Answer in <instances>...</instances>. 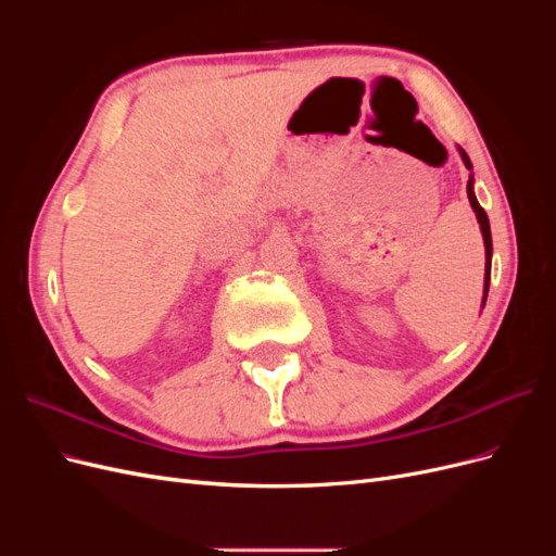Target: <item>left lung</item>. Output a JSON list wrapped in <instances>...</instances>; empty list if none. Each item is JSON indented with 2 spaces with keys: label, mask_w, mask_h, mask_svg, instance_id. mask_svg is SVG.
<instances>
[{
  "label": "left lung",
  "mask_w": 556,
  "mask_h": 556,
  "mask_svg": "<svg viewBox=\"0 0 556 556\" xmlns=\"http://www.w3.org/2000/svg\"><path fill=\"white\" fill-rule=\"evenodd\" d=\"M462 157H464V164L470 169V160L468 155L462 150ZM466 192H468V199H470V206H473L476 215H478V223H480V229H482V237H484V250H486V266H484V296H486V290H490V276H492V231H490V220H486V213L484 208L478 204V199L473 194V178H468V185H466Z\"/></svg>",
  "instance_id": "left-lung-1"
}]
</instances>
